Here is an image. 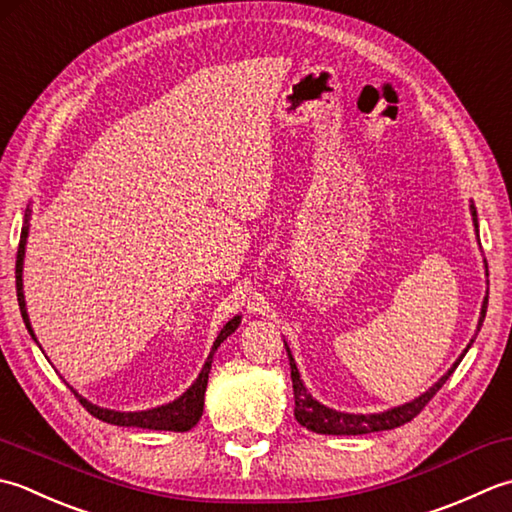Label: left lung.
<instances>
[{
	"instance_id": "8db88e82",
	"label": "left lung",
	"mask_w": 512,
	"mask_h": 512,
	"mask_svg": "<svg viewBox=\"0 0 512 512\" xmlns=\"http://www.w3.org/2000/svg\"><path fill=\"white\" fill-rule=\"evenodd\" d=\"M471 214H473V223L477 229V212H475V205H471ZM479 234V232H477ZM486 307H488V294L482 302V314H479V322H477V331L482 327V322L486 318ZM475 340V338H473ZM471 340V344H473ZM471 344L464 349V353L460 356L448 373H444L440 380H437L429 391H424L420 398H415L411 402H406L402 406H395V409L389 411H382V413H369V415H362V413H340L336 409H329V406L320 404L318 400L311 398V393H307L305 384L300 380V373L296 367V360L291 356V351L287 347V356H289V367H291V384H294V415L296 420L307 426L309 431L314 433H322V435H364V433H375V431H389V429H398V426L411 422L413 417L420 413L426 404L431 402L433 395L444 387V382L451 378V373L457 369V364L462 362V358L466 356V351L471 349Z\"/></svg>"
}]
</instances>
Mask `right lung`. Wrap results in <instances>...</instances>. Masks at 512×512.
Here are the masks:
<instances>
[{
    "label": "right lung",
    "instance_id": "1",
    "mask_svg": "<svg viewBox=\"0 0 512 512\" xmlns=\"http://www.w3.org/2000/svg\"><path fill=\"white\" fill-rule=\"evenodd\" d=\"M30 210H26L24 214V227H22V236H19V249H17V263H15V278H17V300H19V311H22V318L26 322V329L30 336L35 338V331L30 327V318H28V311H26V300H24V280H22V271H24V254H26V238H28V227H30ZM241 325V316H234L232 320L227 322V325L218 333L216 340H214V347L212 353L207 356L205 364L201 373H198V378L194 380V384L190 389H187L181 398H176L170 404H163V406H156V409H148V411H112V409H103V406H97L88 402L86 398H81V395L70 387V391L77 395V400L86 406V411L90 415L99 417L101 422H108V424H117V426H139V429H150V431H176V433H183V431H190L192 426H196V422L201 420L203 415V402H205V389H207V378H210V369H212V358H214V351L221 347V342L227 340V336H232V333ZM37 342V338H35Z\"/></svg>",
    "mask_w": 512,
    "mask_h": 512
}]
</instances>
